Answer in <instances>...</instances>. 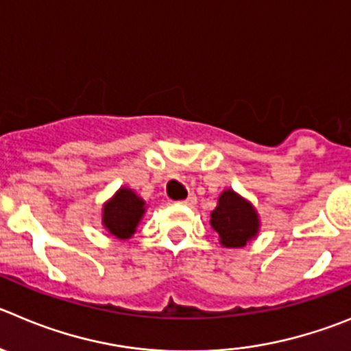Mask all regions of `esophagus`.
<instances>
[{"mask_svg":"<svg viewBox=\"0 0 351 351\" xmlns=\"http://www.w3.org/2000/svg\"><path fill=\"white\" fill-rule=\"evenodd\" d=\"M195 201H197V199H195V195H194V194H191V195H189V197L185 199V201H182V202H180V204H183V206H189V208H191V206H194V204H195Z\"/></svg>","mask_w":351,"mask_h":351,"instance_id":"obj_1","label":"esophagus"}]
</instances>
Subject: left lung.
Masks as SVG:
<instances>
[{
    "label": "left lung",
    "mask_w": 351,
    "mask_h": 351,
    "mask_svg": "<svg viewBox=\"0 0 351 351\" xmlns=\"http://www.w3.org/2000/svg\"><path fill=\"white\" fill-rule=\"evenodd\" d=\"M209 223L223 247H244L258 237L261 227L256 208L232 189H225L220 194Z\"/></svg>",
    "instance_id": "8db88e82"
}]
</instances>
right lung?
<instances>
[{"mask_svg": "<svg viewBox=\"0 0 351 351\" xmlns=\"http://www.w3.org/2000/svg\"><path fill=\"white\" fill-rule=\"evenodd\" d=\"M145 211L147 202L130 186H121L101 206V225L116 239L128 241L136 232Z\"/></svg>", "mask_w": 351, "mask_h": 351, "instance_id": "obj_1", "label": "right lung"}]
</instances>
